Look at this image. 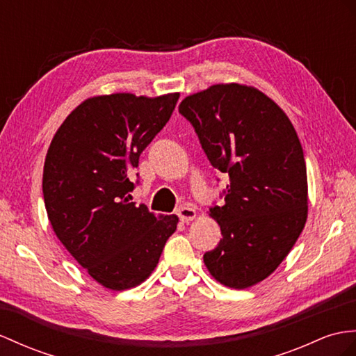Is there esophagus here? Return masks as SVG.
<instances>
[{
    "label": "esophagus",
    "mask_w": 356,
    "mask_h": 356,
    "mask_svg": "<svg viewBox=\"0 0 356 356\" xmlns=\"http://www.w3.org/2000/svg\"><path fill=\"white\" fill-rule=\"evenodd\" d=\"M177 216H178L181 222H190V220H193L196 218V210L192 207L184 205V207L178 208Z\"/></svg>",
    "instance_id": "esophagus-1"
}]
</instances>
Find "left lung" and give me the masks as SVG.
<instances>
[{
    "instance_id": "8db88e82",
    "label": "left lung",
    "mask_w": 356,
    "mask_h": 356,
    "mask_svg": "<svg viewBox=\"0 0 356 356\" xmlns=\"http://www.w3.org/2000/svg\"><path fill=\"white\" fill-rule=\"evenodd\" d=\"M178 110L211 166L229 178L222 205L210 207L222 240L204 254V263L220 284L248 289L282 263L305 227L308 186L299 137L287 115L248 86H211Z\"/></svg>"
}]
</instances>
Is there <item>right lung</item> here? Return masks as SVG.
Instances as JSON below:
<instances>
[{"label":"right lung","instance_id":"1","mask_svg":"<svg viewBox=\"0 0 356 356\" xmlns=\"http://www.w3.org/2000/svg\"><path fill=\"white\" fill-rule=\"evenodd\" d=\"M179 93L159 98L115 93L80 104L58 128L43 168V201L58 240L110 290L143 282L177 229L131 193L138 159L168 124Z\"/></svg>","mask_w":356,"mask_h":356}]
</instances>
